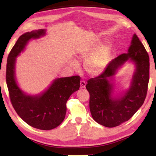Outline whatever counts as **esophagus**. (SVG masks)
I'll list each match as a JSON object with an SVG mask.
<instances>
[{"label":"esophagus","mask_w":156,"mask_h":156,"mask_svg":"<svg viewBox=\"0 0 156 156\" xmlns=\"http://www.w3.org/2000/svg\"><path fill=\"white\" fill-rule=\"evenodd\" d=\"M85 86H86V83H85V81H84V80H81V81H80V88H81V89L85 88Z\"/></svg>","instance_id":"obj_1"}]
</instances>
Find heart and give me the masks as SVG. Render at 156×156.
Segmentation results:
<instances>
[{
  "instance_id": "b5f03b06",
  "label": "heart",
  "mask_w": 156,
  "mask_h": 156,
  "mask_svg": "<svg viewBox=\"0 0 156 156\" xmlns=\"http://www.w3.org/2000/svg\"><path fill=\"white\" fill-rule=\"evenodd\" d=\"M98 43L94 42L78 48L77 56L80 60H85L84 68L89 75L96 76L103 72L111 54V46L108 43L100 44L97 48ZM72 67L78 69L79 64L76 60L71 62Z\"/></svg>"
}]
</instances>
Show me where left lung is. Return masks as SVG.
I'll use <instances>...</instances> for the list:
<instances>
[{
  "instance_id": "obj_1",
  "label": "left lung",
  "mask_w": 156,
  "mask_h": 156,
  "mask_svg": "<svg viewBox=\"0 0 156 156\" xmlns=\"http://www.w3.org/2000/svg\"><path fill=\"white\" fill-rule=\"evenodd\" d=\"M129 59L135 62L136 70L131 87L118 99L111 97L110 78L117 69ZM149 80V56L143 44L134 34L127 54L112 60L104 72L87 81L86 88L90 95L89 109L94 120L107 127H114L129 120L143 105Z\"/></svg>"
}]
</instances>
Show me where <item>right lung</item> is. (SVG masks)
I'll return each mask as SVG.
<instances>
[{
  "label": "right lung",
  "mask_w": 156,
  "mask_h": 156,
  "mask_svg": "<svg viewBox=\"0 0 156 156\" xmlns=\"http://www.w3.org/2000/svg\"><path fill=\"white\" fill-rule=\"evenodd\" d=\"M45 34L44 30L32 31L19 37L8 55L6 67V82L10 101L18 115L34 128L51 130L65 119L67 100L80 87V77L58 78L47 90L40 96L25 94L18 87L14 76L15 60L31 38H37Z\"/></svg>",
  "instance_id": "1"
}]
</instances>
